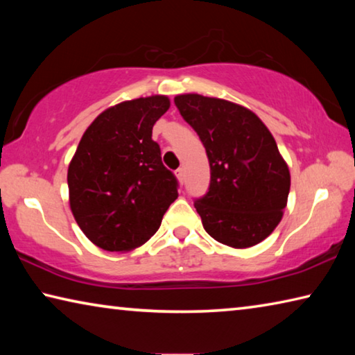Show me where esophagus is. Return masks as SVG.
<instances>
[{"label": "esophagus", "mask_w": 355, "mask_h": 355, "mask_svg": "<svg viewBox=\"0 0 355 355\" xmlns=\"http://www.w3.org/2000/svg\"><path fill=\"white\" fill-rule=\"evenodd\" d=\"M175 175H177V178L180 180V182H184V169L183 167H178V169L175 171Z\"/></svg>", "instance_id": "obj_1"}]
</instances>
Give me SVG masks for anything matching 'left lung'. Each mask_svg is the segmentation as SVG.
<instances>
[{
  "instance_id": "left-lung-1",
  "label": "left lung",
  "mask_w": 355,
  "mask_h": 355,
  "mask_svg": "<svg viewBox=\"0 0 355 355\" xmlns=\"http://www.w3.org/2000/svg\"><path fill=\"white\" fill-rule=\"evenodd\" d=\"M173 101L209 161L208 192L194 202L203 228L235 249L261 243L282 220L291 184L272 135L254 112L232 101L199 94Z\"/></svg>"
}]
</instances>
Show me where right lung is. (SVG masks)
Wrapping results in <instances>:
<instances>
[{
	"label": "right lung",
	"mask_w": 355,
	"mask_h": 355,
	"mask_svg": "<svg viewBox=\"0 0 355 355\" xmlns=\"http://www.w3.org/2000/svg\"><path fill=\"white\" fill-rule=\"evenodd\" d=\"M164 95L123 101L84 131L70 161V208L84 235L110 252L147 243L178 197V182L152 139L169 110Z\"/></svg>",
	"instance_id": "right-lung-1"
}]
</instances>
